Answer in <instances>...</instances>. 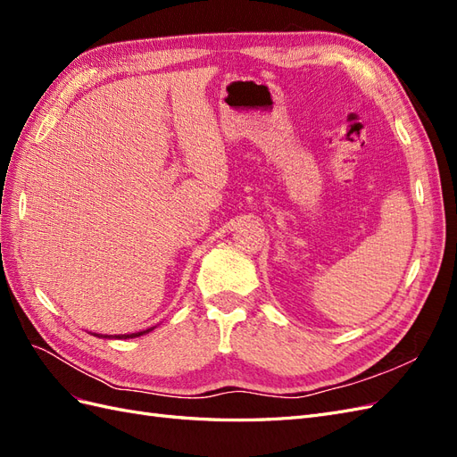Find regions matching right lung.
<instances>
[{"instance_id":"obj_1","label":"right lung","mask_w":457,"mask_h":457,"mask_svg":"<svg viewBox=\"0 0 457 457\" xmlns=\"http://www.w3.org/2000/svg\"><path fill=\"white\" fill-rule=\"evenodd\" d=\"M156 326H152L148 329H143V331H135V334H121V336H103V334H93L95 337H104V339H133V337H141L145 334H148V331L154 329Z\"/></svg>"}]
</instances>
